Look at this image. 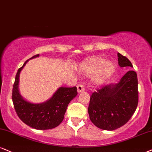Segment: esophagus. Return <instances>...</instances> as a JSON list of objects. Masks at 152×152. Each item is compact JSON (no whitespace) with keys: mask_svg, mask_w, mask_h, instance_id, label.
<instances>
[{"mask_svg":"<svg viewBox=\"0 0 152 152\" xmlns=\"http://www.w3.org/2000/svg\"><path fill=\"white\" fill-rule=\"evenodd\" d=\"M77 89L78 93H80V92H82V91H85V87H84V86L82 85H77Z\"/></svg>","mask_w":152,"mask_h":152,"instance_id":"esophagus-1","label":"esophagus"}]
</instances>
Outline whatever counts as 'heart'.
<instances>
[{"mask_svg": "<svg viewBox=\"0 0 152 152\" xmlns=\"http://www.w3.org/2000/svg\"><path fill=\"white\" fill-rule=\"evenodd\" d=\"M82 72L87 75L95 72L93 82L101 84L107 80L115 70V65L112 61H106L102 57H93L87 60L80 65Z\"/></svg>", "mask_w": 152, "mask_h": 152, "instance_id": "1", "label": "heart"}]
</instances>
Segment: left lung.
<instances>
[{
    "label": "left lung",
    "instance_id": "1",
    "mask_svg": "<svg viewBox=\"0 0 152 152\" xmlns=\"http://www.w3.org/2000/svg\"><path fill=\"white\" fill-rule=\"evenodd\" d=\"M120 67H132L125 56L118 53ZM138 104L137 73L129 70L115 84L97 89L90 97L88 113L97 128L114 130L124 125L135 111Z\"/></svg>",
    "mask_w": 152,
    "mask_h": 152
}]
</instances>
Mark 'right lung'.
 Returning a JSON list of instances; mask_svg holds the SVG:
<instances>
[{"instance_id":"1","label":"right lung","mask_w":152,"mask_h":152,"mask_svg":"<svg viewBox=\"0 0 152 152\" xmlns=\"http://www.w3.org/2000/svg\"><path fill=\"white\" fill-rule=\"evenodd\" d=\"M39 57V54L30 59ZM29 59V60H30ZM18 69L12 89V102L20 120L37 130H48L58 126L64 118L69 103L77 95V87H61L46 102L36 104L24 99L19 90L20 75L29 61Z\"/></svg>"}]
</instances>
